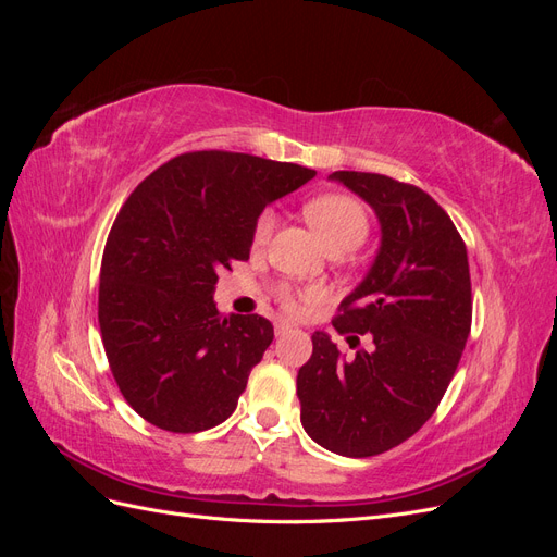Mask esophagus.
<instances>
[{"instance_id":"34e87169","label":"esophagus","mask_w":557,"mask_h":557,"mask_svg":"<svg viewBox=\"0 0 557 557\" xmlns=\"http://www.w3.org/2000/svg\"><path fill=\"white\" fill-rule=\"evenodd\" d=\"M290 327H293L290 323H285V320H278V323H276V334H285Z\"/></svg>"}]
</instances>
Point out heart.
<instances>
[{"label":"heart","mask_w":557,"mask_h":557,"mask_svg":"<svg viewBox=\"0 0 557 557\" xmlns=\"http://www.w3.org/2000/svg\"><path fill=\"white\" fill-rule=\"evenodd\" d=\"M305 215L311 223V227L318 232V237L323 239V244L332 252L358 248L369 234V215L360 201L350 195H339V193L320 195L305 207ZM274 227H276V213L272 209H264L256 218V225H252V244L260 248L267 246L269 239H272ZM320 297L323 295L313 288L295 290L290 285H281L278 288L281 307L290 313L307 311L309 307L318 305Z\"/></svg>","instance_id":"1"}]
</instances>
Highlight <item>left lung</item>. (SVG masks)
<instances>
[{"instance_id":"8db88e82","label":"left lung","mask_w":557,"mask_h":557,"mask_svg":"<svg viewBox=\"0 0 557 557\" xmlns=\"http://www.w3.org/2000/svg\"><path fill=\"white\" fill-rule=\"evenodd\" d=\"M381 221V250L364 281L332 318L348 344L344 360L330 336L297 374L301 425L315 444L369 458L407 442L440 407L471 330L467 248L448 213L420 190L383 174L334 172Z\"/></svg>"}]
</instances>
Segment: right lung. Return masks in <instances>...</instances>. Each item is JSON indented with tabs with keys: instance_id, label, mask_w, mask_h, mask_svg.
Masks as SVG:
<instances>
[{
	"instance_id": "add662e5",
	"label": "right lung",
	"mask_w": 557,
	"mask_h": 557,
	"mask_svg": "<svg viewBox=\"0 0 557 557\" xmlns=\"http://www.w3.org/2000/svg\"><path fill=\"white\" fill-rule=\"evenodd\" d=\"M313 176L293 162L193 150L158 166L117 211L99 332L117 387L150 425L190 434L237 409L274 327L258 313H218V269L248 260L262 209Z\"/></svg>"
}]
</instances>
